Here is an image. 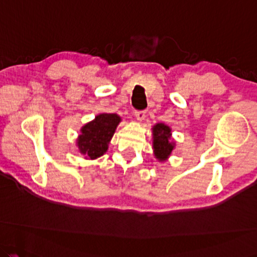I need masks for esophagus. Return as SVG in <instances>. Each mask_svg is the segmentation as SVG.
<instances>
[{
	"label": "esophagus",
	"instance_id": "1",
	"mask_svg": "<svg viewBox=\"0 0 257 257\" xmlns=\"http://www.w3.org/2000/svg\"><path fill=\"white\" fill-rule=\"evenodd\" d=\"M145 110H136L135 112V117H136V120L137 121H142V120H144V117H145Z\"/></svg>",
	"mask_w": 257,
	"mask_h": 257
}]
</instances>
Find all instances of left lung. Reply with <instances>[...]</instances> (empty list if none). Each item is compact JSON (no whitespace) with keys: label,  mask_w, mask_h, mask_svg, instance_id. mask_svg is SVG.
<instances>
[{"label":"left lung","mask_w":257,"mask_h":257,"mask_svg":"<svg viewBox=\"0 0 257 257\" xmlns=\"http://www.w3.org/2000/svg\"><path fill=\"white\" fill-rule=\"evenodd\" d=\"M153 152L159 162H164L171 156L175 143L171 139V128L164 123H157L152 128Z\"/></svg>","instance_id":"obj_1"}]
</instances>
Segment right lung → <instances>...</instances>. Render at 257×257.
Segmentation results:
<instances>
[{
  "mask_svg": "<svg viewBox=\"0 0 257 257\" xmlns=\"http://www.w3.org/2000/svg\"><path fill=\"white\" fill-rule=\"evenodd\" d=\"M121 117L117 114L102 113L93 121L83 125L77 139L79 152L87 159H97L108 149V144L115 133Z\"/></svg>",
  "mask_w": 257,
  "mask_h": 257,
  "instance_id": "add662e5",
  "label": "right lung"
}]
</instances>
